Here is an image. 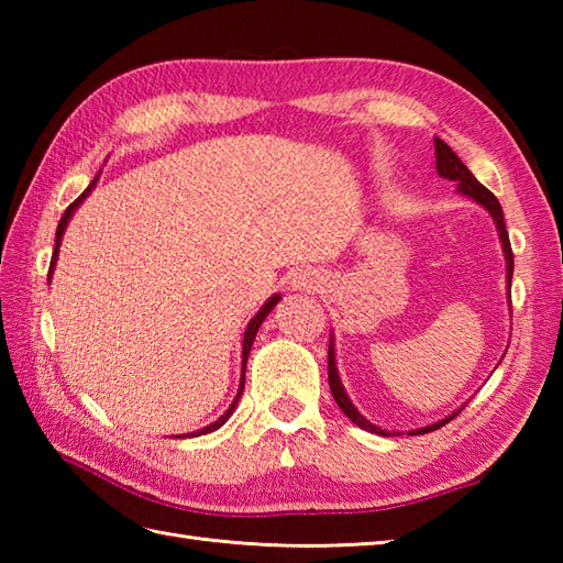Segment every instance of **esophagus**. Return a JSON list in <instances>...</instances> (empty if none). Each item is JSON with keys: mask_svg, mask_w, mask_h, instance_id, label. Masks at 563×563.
<instances>
[{"mask_svg": "<svg viewBox=\"0 0 563 563\" xmlns=\"http://www.w3.org/2000/svg\"><path fill=\"white\" fill-rule=\"evenodd\" d=\"M290 285H292V290H307V292H312V290H319V288H321V278H319V275H317L314 271H300V273L292 275Z\"/></svg>", "mask_w": 563, "mask_h": 563, "instance_id": "esophagus-1", "label": "esophagus"}]
</instances>
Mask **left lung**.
<instances>
[{
	"label": "left lung",
	"mask_w": 563,
	"mask_h": 563,
	"mask_svg": "<svg viewBox=\"0 0 563 563\" xmlns=\"http://www.w3.org/2000/svg\"><path fill=\"white\" fill-rule=\"evenodd\" d=\"M435 169L442 178H450V181L457 184V190L462 196H470L472 200L479 202V206H484L488 210V214H492L494 222H496V230H498V239L500 244H504V256H506V266H508V290H510V280H512V249H510V239H508V230H506V222H504V208H500L498 198L488 190L486 186H482L479 181H476L474 174L466 169V166L462 164V159L454 154L445 142L435 137ZM329 387H331V394L333 399H336V404L341 406V411L351 418V421L363 428V430H369V433H377V435H394V433H387V430L377 428L375 423H369L365 416L357 413V409L353 406V401L349 399V394H345L341 379H339V369H336V353H333V339L329 341ZM460 411H454L452 416H448L445 421H438L433 426H426V428H418V430H409V435H421V433H430V430H438L440 426L450 423L454 416H457Z\"/></svg>",
	"instance_id": "obj_1"
}]
</instances>
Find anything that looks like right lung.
<instances>
[{"label":"right lung","mask_w":563,"mask_h":563,"mask_svg":"<svg viewBox=\"0 0 563 563\" xmlns=\"http://www.w3.org/2000/svg\"><path fill=\"white\" fill-rule=\"evenodd\" d=\"M97 178H99V174H97ZM97 178H93V181L89 184V188L87 190H84V194L75 200V202H71V206L65 210V214H63V220H59V224H57V232H55V251H53V261H51V271H47V280H51V275H53V268H55V261H57V251H59V242H63V234H65V230H67V222H69V218H71V214H75V210L81 206V200L84 198H87L89 194H91V188L93 186H97ZM278 300H280V295H273L271 297V300L266 302V305H263L261 309H258V312H256V317L254 319H251L249 321V327H246V331H244V343H242V382H239V391H236V397H234V401H232V406H230V409H227L220 418H218V421H214V423H210V426H206V428H202V430H198V433H190V435H206V433H212V430H218L224 421H227V418H230L232 413H234V409H236V401H239V397H242V391H244V373H246V361H249V351H251V343H254V339H256V333H258V327L263 324V319H266L268 317V312H271V309L275 307V305H278ZM188 435V433H186ZM184 435V438H186ZM178 438V435H176Z\"/></svg>","instance_id":"right-lung-1"}]
</instances>
